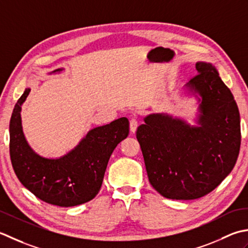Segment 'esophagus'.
<instances>
[{
    "mask_svg": "<svg viewBox=\"0 0 248 248\" xmlns=\"http://www.w3.org/2000/svg\"><path fill=\"white\" fill-rule=\"evenodd\" d=\"M137 127H138V121L136 119H131L129 121V129L133 134L136 133V130H137Z\"/></svg>",
    "mask_w": 248,
    "mask_h": 248,
    "instance_id": "obj_1",
    "label": "esophagus"
}]
</instances>
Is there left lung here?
<instances>
[{
  "mask_svg": "<svg viewBox=\"0 0 248 248\" xmlns=\"http://www.w3.org/2000/svg\"><path fill=\"white\" fill-rule=\"evenodd\" d=\"M186 83L199 94L200 126L156 113L137 129L151 185L165 198L193 200L208 195L228 175L241 145L240 112L229 88L210 63Z\"/></svg>",
  "mask_w": 248,
  "mask_h": 248,
  "instance_id": "8db88e82",
  "label": "left lung"
}]
</instances>
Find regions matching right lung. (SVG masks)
I'll list each match as a JSON object with an SVG mask.
<instances>
[{"instance_id":"obj_1","label":"right lung","mask_w":248,"mask_h":248,"mask_svg":"<svg viewBox=\"0 0 248 248\" xmlns=\"http://www.w3.org/2000/svg\"><path fill=\"white\" fill-rule=\"evenodd\" d=\"M30 91L25 89L18 99L9 123V154L17 178L25 188L49 204L68 208L92 200L102 187L113 150L128 136V120L120 118L91 129L63 157L45 158L30 148L22 131L20 111Z\"/></svg>"}]
</instances>
